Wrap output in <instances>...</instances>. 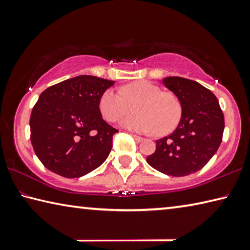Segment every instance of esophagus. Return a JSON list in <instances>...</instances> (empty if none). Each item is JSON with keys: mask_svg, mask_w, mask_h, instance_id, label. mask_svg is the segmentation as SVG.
<instances>
[{"mask_svg": "<svg viewBox=\"0 0 250 250\" xmlns=\"http://www.w3.org/2000/svg\"><path fill=\"white\" fill-rule=\"evenodd\" d=\"M132 137H133V139H134V140L137 141V142H142L143 140H145V139H143L142 137H139V135H137V134H133Z\"/></svg>", "mask_w": 250, "mask_h": 250, "instance_id": "1", "label": "esophagus"}]
</instances>
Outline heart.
Masks as SVG:
<instances>
[{"label":"heart","instance_id":"obj_1","mask_svg":"<svg viewBox=\"0 0 250 250\" xmlns=\"http://www.w3.org/2000/svg\"><path fill=\"white\" fill-rule=\"evenodd\" d=\"M121 121L124 128L140 133L155 132L167 134L175 129L182 116L179 99L171 92L162 91L155 83L147 80L125 84L119 90L109 88L99 99L101 116L109 122H116L131 110Z\"/></svg>","mask_w":250,"mask_h":250}]
</instances>
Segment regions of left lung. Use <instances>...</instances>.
I'll use <instances>...</instances> for the list:
<instances>
[{
	"label": "left lung",
	"mask_w": 250,
	"mask_h": 250,
	"mask_svg": "<svg viewBox=\"0 0 250 250\" xmlns=\"http://www.w3.org/2000/svg\"><path fill=\"white\" fill-rule=\"evenodd\" d=\"M162 83L179 99L182 116L170 135L156 140L146 162L167 175H189L204 167L221 146L223 111L213 92L194 80L167 77Z\"/></svg>",
	"instance_id": "obj_1"
}]
</instances>
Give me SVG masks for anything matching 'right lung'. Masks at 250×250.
I'll return each mask as SVG.
<instances>
[{"label":"right lung","mask_w":250,"mask_h":250,"mask_svg":"<svg viewBox=\"0 0 250 250\" xmlns=\"http://www.w3.org/2000/svg\"><path fill=\"white\" fill-rule=\"evenodd\" d=\"M113 80L82 75L48 87L29 119L31 142L46 168L74 179L100 167L118 130L101 117L99 99Z\"/></svg>","instance_id":"add662e5"}]
</instances>
